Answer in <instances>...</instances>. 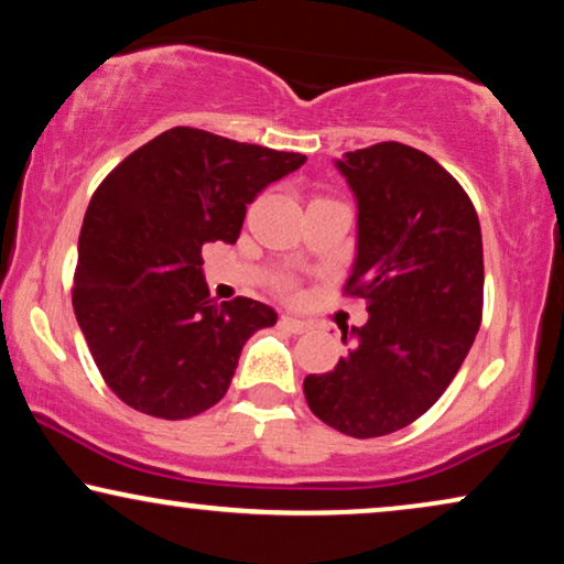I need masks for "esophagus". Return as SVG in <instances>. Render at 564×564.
<instances>
[{
    "label": "esophagus",
    "instance_id": "34e87169",
    "mask_svg": "<svg viewBox=\"0 0 564 564\" xmlns=\"http://www.w3.org/2000/svg\"><path fill=\"white\" fill-rule=\"evenodd\" d=\"M281 325L286 327V330L296 333V335H302V333L310 330V323H304V319H299V317H291V315H283V317H281Z\"/></svg>",
    "mask_w": 564,
    "mask_h": 564
}]
</instances>
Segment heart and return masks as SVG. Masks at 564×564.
<instances>
[{
  "instance_id": "1",
  "label": "heart",
  "mask_w": 564,
  "mask_h": 564,
  "mask_svg": "<svg viewBox=\"0 0 564 564\" xmlns=\"http://www.w3.org/2000/svg\"><path fill=\"white\" fill-rule=\"evenodd\" d=\"M281 289H283V291H289V294H291V291H294V283H291V281H283V283H281Z\"/></svg>"
}]
</instances>
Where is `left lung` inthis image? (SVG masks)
<instances>
[{"mask_svg": "<svg viewBox=\"0 0 564 564\" xmlns=\"http://www.w3.org/2000/svg\"><path fill=\"white\" fill-rule=\"evenodd\" d=\"M338 169L359 203L344 296L365 299L369 319L333 372L306 375L304 398L319 422L367 440L416 422L458 375L481 325V226L458 180L403 142L346 153Z\"/></svg>", "mask_w": 564, "mask_h": 564, "instance_id": "left-lung-1", "label": "left lung"}]
</instances>
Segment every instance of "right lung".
Here are the masks:
<instances>
[{
	"label": "right lung",
	"mask_w": 564,
	"mask_h": 564,
	"mask_svg": "<svg viewBox=\"0 0 564 564\" xmlns=\"http://www.w3.org/2000/svg\"><path fill=\"white\" fill-rule=\"evenodd\" d=\"M304 161L174 127L98 184L77 241L73 306L119 401L180 422L226 395L241 346L278 315L247 296L210 299L203 247L234 245L247 203Z\"/></svg>",
	"instance_id": "right-lung-1"
}]
</instances>
